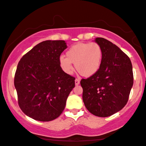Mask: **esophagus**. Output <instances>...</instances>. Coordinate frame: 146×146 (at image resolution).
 I'll use <instances>...</instances> for the list:
<instances>
[{
  "instance_id": "34e87169",
  "label": "esophagus",
  "mask_w": 146,
  "mask_h": 146,
  "mask_svg": "<svg viewBox=\"0 0 146 146\" xmlns=\"http://www.w3.org/2000/svg\"><path fill=\"white\" fill-rule=\"evenodd\" d=\"M80 78L75 79V85H76V86H78V85L80 84Z\"/></svg>"
}]
</instances>
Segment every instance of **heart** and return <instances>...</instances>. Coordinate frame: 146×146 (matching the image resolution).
Returning <instances> with one entry per match:
<instances>
[{
	"label": "heart",
	"instance_id": "heart-1",
	"mask_svg": "<svg viewBox=\"0 0 146 146\" xmlns=\"http://www.w3.org/2000/svg\"><path fill=\"white\" fill-rule=\"evenodd\" d=\"M102 52L100 46L95 42H80L73 45L66 51V58L60 56L59 65L68 75L72 74L75 68L80 75L90 77L95 75L101 66Z\"/></svg>",
	"mask_w": 146,
	"mask_h": 146
}]
</instances>
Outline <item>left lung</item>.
<instances>
[{
  "label": "left lung",
  "instance_id": "left-lung-1",
  "mask_svg": "<svg viewBox=\"0 0 146 146\" xmlns=\"http://www.w3.org/2000/svg\"><path fill=\"white\" fill-rule=\"evenodd\" d=\"M102 52L100 69L80 82L87 110L98 117H106L121 110L128 102L133 85L131 61L118 46L103 38L94 40Z\"/></svg>",
  "mask_w": 146,
  "mask_h": 146
}]
</instances>
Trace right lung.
Returning a JSON list of instances; mask_svg holds the SVG:
<instances>
[{
  "label": "right lung",
  "mask_w": 146,
  "mask_h": 146,
  "mask_svg": "<svg viewBox=\"0 0 146 146\" xmlns=\"http://www.w3.org/2000/svg\"><path fill=\"white\" fill-rule=\"evenodd\" d=\"M67 48L64 40L39 43L20 60L14 78L18 104L28 117L50 121L63 112L75 87V78L60 68L59 58Z\"/></svg>",
  "instance_id": "right-lung-1"
}]
</instances>
